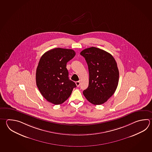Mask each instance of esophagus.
<instances>
[{"label":"esophagus","instance_id":"obj_1","mask_svg":"<svg viewBox=\"0 0 152 152\" xmlns=\"http://www.w3.org/2000/svg\"><path fill=\"white\" fill-rule=\"evenodd\" d=\"M76 84L77 86V87H79L80 85V81H76Z\"/></svg>","mask_w":152,"mask_h":152}]
</instances>
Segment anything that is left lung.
Returning <instances> with one entry per match:
<instances>
[{
    "label": "left lung",
    "mask_w": 152,
    "mask_h": 152,
    "mask_svg": "<svg viewBox=\"0 0 152 152\" xmlns=\"http://www.w3.org/2000/svg\"><path fill=\"white\" fill-rule=\"evenodd\" d=\"M80 55L85 58L89 73V86L83 92L84 96L93 104H102L114 94L118 87L117 63L111 54L95 47L83 50Z\"/></svg>",
    "instance_id": "obj_1"
}]
</instances>
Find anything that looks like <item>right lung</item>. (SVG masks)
<instances>
[{"instance_id": "right-lung-1", "label": "right lung", "mask_w": 152, "mask_h": 152, "mask_svg": "<svg viewBox=\"0 0 152 152\" xmlns=\"http://www.w3.org/2000/svg\"><path fill=\"white\" fill-rule=\"evenodd\" d=\"M74 50L60 48L44 53L38 63L36 80L42 96L49 102L61 104L71 95L76 85L69 78L66 63L73 58Z\"/></svg>"}]
</instances>
